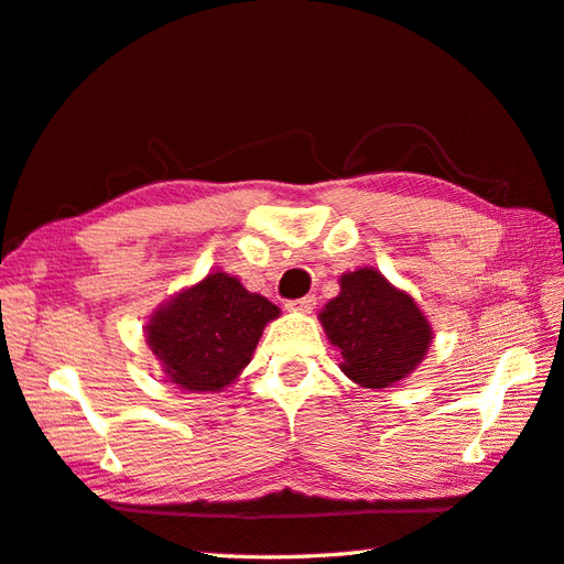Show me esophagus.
I'll return each instance as SVG.
<instances>
[{
  "label": "esophagus",
  "instance_id": "obj_1",
  "mask_svg": "<svg viewBox=\"0 0 564 564\" xmlns=\"http://www.w3.org/2000/svg\"><path fill=\"white\" fill-rule=\"evenodd\" d=\"M313 307H315V295H305V297H297V301L285 303V310H289V313H313Z\"/></svg>",
  "mask_w": 564,
  "mask_h": 564
}]
</instances>
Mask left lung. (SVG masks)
<instances>
[{
  "label": "left lung",
  "instance_id": "left-lung-1",
  "mask_svg": "<svg viewBox=\"0 0 564 564\" xmlns=\"http://www.w3.org/2000/svg\"><path fill=\"white\" fill-rule=\"evenodd\" d=\"M317 317L344 358L341 373L366 390L410 378L434 341V327L414 297L373 267L341 273L339 295Z\"/></svg>",
  "mask_w": 564,
  "mask_h": 564
}]
</instances>
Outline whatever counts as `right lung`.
<instances>
[{
    "label": "right lung",
    "instance_id": "right-lung-1",
    "mask_svg": "<svg viewBox=\"0 0 564 564\" xmlns=\"http://www.w3.org/2000/svg\"><path fill=\"white\" fill-rule=\"evenodd\" d=\"M279 315L237 275L213 271L154 310L145 341L176 388L220 392L249 366L263 327Z\"/></svg>",
    "mask_w": 564,
    "mask_h": 564
}]
</instances>
